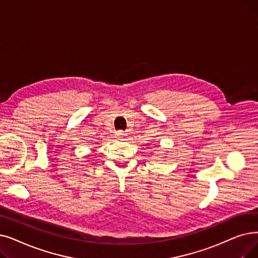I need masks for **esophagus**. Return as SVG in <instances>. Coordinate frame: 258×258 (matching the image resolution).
<instances>
[{"label": "esophagus", "instance_id": "1", "mask_svg": "<svg viewBox=\"0 0 258 258\" xmlns=\"http://www.w3.org/2000/svg\"><path fill=\"white\" fill-rule=\"evenodd\" d=\"M116 137H117V138H123V137H124V134H123L122 132H118V133L116 134Z\"/></svg>", "mask_w": 258, "mask_h": 258}]
</instances>
